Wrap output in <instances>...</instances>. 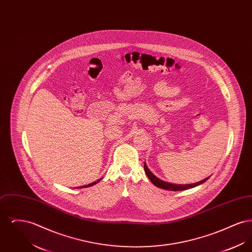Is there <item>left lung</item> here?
I'll use <instances>...</instances> for the list:
<instances>
[{
    "instance_id": "obj_1",
    "label": "left lung",
    "mask_w": 252,
    "mask_h": 252,
    "mask_svg": "<svg viewBox=\"0 0 252 252\" xmlns=\"http://www.w3.org/2000/svg\"><path fill=\"white\" fill-rule=\"evenodd\" d=\"M144 171L148 177V179L151 180V182L160 189H164V190H168V191H183V190H188V189H191L193 187H196L200 184L204 183L207 180L210 179V177L204 179L201 181H198V182H195V183H191V184H174V183H171V182H167V181H164V180H161L160 179H158V177H156L149 169L147 167L146 163L144 162Z\"/></svg>"
}]
</instances>
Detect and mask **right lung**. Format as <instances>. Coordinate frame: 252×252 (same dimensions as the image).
<instances>
[{
  "mask_svg": "<svg viewBox=\"0 0 252 252\" xmlns=\"http://www.w3.org/2000/svg\"><path fill=\"white\" fill-rule=\"evenodd\" d=\"M102 180V179H100V180H96V181H94V182H92V183H90V184H88V185H84V186H79V187H77V188H87V187H91V186H93V185H95L96 183H98L100 180Z\"/></svg>",
  "mask_w": 252,
  "mask_h": 252,
  "instance_id": "obj_1",
  "label": "right lung"
}]
</instances>
